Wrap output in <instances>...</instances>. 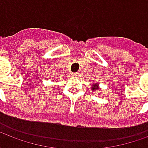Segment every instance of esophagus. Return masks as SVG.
I'll return each instance as SVG.
<instances>
[{
    "label": "esophagus",
    "mask_w": 148,
    "mask_h": 148,
    "mask_svg": "<svg viewBox=\"0 0 148 148\" xmlns=\"http://www.w3.org/2000/svg\"><path fill=\"white\" fill-rule=\"evenodd\" d=\"M77 75H78L77 73H73V74H72V76H74V77H77Z\"/></svg>",
    "instance_id": "1"
}]
</instances>
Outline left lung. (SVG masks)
<instances>
[{
    "instance_id": "1",
    "label": "left lung",
    "mask_w": 148,
    "mask_h": 148,
    "mask_svg": "<svg viewBox=\"0 0 148 148\" xmlns=\"http://www.w3.org/2000/svg\"><path fill=\"white\" fill-rule=\"evenodd\" d=\"M91 88H92V90L93 91H96L99 89V84L98 82H94L91 85Z\"/></svg>"
}]
</instances>
